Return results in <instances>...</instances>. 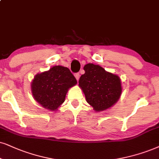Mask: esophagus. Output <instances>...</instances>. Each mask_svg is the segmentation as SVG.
<instances>
[{
    "label": "esophagus",
    "instance_id": "1",
    "mask_svg": "<svg viewBox=\"0 0 159 159\" xmlns=\"http://www.w3.org/2000/svg\"><path fill=\"white\" fill-rule=\"evenodd\" d=\"M75 75L76 80H77V81H78V79H79V77H80L79 73H75V75Z\"/></svg>",
    "mask_w": 159,
    "mask_h": 159
}]
</instances>
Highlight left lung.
<instances>
[{
    "instance_id": "left-lung-1",
    "label": "left lung",
    "mask_w": 159,
    "mask_h": 159,
    "mask_svg": "<svg viewBox=\"0 0 159 159\" xmlns=\"http://www.w3.org/2000/svg\"><path fill=\"white\" fill-rule=\"evenodd\" d=\"M85 73L78 81L86 100L96 112L112 107L122 94L121 79L117 75L106 71L100 65L86 64Z\"/></svg>"
}]
</instances>
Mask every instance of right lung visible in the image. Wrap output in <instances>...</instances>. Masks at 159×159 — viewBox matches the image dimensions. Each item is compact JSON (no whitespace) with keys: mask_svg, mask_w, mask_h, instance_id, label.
Returning a JSON list of instances; mask_svg holds the SVG:
<instances>
[{"mask_svg":"<svg viewBox=\"0 0 159 159\" xmlns=\"http://www.w3.org/2000/svg\"><path fill=\"white\" fill-rule=\"evenodd\" d=\"M76 84L75 78L67 67L53 66L34 76L31 84V93L42 107L55 111L65 102L69 89Z\"/></svg>","mask_w":159,"mask_h":159,"instance_id":"right-lung-1","label":"right lung"}]
</instances>
